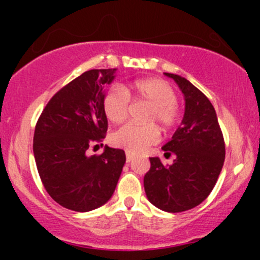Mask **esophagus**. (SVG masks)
I'll return each instance as SVG.
<instances>
[{"label":"esophagus","mask_w":260,"mask_h":260,"mask_svg":"<svg viewBox=\"0 0 260 260\" xmlns=\"http://www.w3.org/2000/svg\"><path fill=\"white\" fill-rule=\"evenodd\" d=\"M125 159H127V162H131L133 159V154L127 153V157H125Z\"/></svg>","instance_id":"1"}]
</instances>
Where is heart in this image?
<instances>
[{"label": "heart", "instance_id": "obj_1", "mask_svg": "<svg viewBox=\"0 0 260 260\" xmlns=\"http://www.w3.org/2000/svg\"><path fill=\"white\" fill-rule=\"evenodd\" d=\"M129 101L151 104L147 122H157L169 131L179 124L181 113L177 106V93L166 80L158 78L138 79L122 86H113L103 98V112L107 119L119 124L129 114ZM112 143L128 153H141L159 140V131L154 124L128 123L112 135Z\"/></svg>", "mask_w": 260, "mask_h": 260}]
</instances>
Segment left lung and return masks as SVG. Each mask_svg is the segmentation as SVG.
Masks as SVG:
<instances>
[{
    "instance_id": "left-lung-1",
    "label": "left lung",
    "mask_w": 260,
    "mask_h": 260,
    "mask_svg": "<svg viewBox=\"0 0 260 260\" xmlns=\"http://www.w3.org/2000/svg\"><path fill=\"white\" fill-rule=\"evenodd\" d=\"M185 96V114L171 141L162 147L172 165L151 157L143 185L147 199L167 212L190 210L212 191L225 159V143L216 112L205 94L180 75L165 73Z\"/></svg>"
}]
</instances>
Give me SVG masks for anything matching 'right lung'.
Returning a JSON list of instances; mask_svg holds the SVG:
<instances>
[{"label":"right lung","mask_w":260,"mask_h":260,"mask_svg":"<svg viewBox=\"0 0 260 260\" xmlns=\"http://www.w3.org/2000/svg\"><path fill=\"white\" fill-rule=\"evenodd\" d=\"M117 69H93L60 89L39 118L34 135L36 167L48 193L69 210L101 208L113 195L125 164L123 149L106 146L99 156L89 147L108 129L103 88Z\"/></svg>","instance_id":"add662e5"}]
</instances>
